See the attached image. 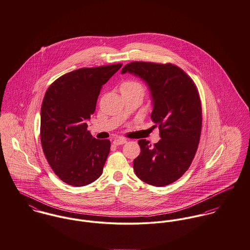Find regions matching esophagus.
I'll use <instances>...</instances> for the list:
<instances>
[{"label": "esophagus", "mask_w": 250, "mask_h": 250, "mask_svg": "<svg viewBox=\"0 0 250 250\" xmlns=\"http://www.w3.org/2000/svg\"><path fill=\"white\" fill-rule=\"evenodd\" d=\"M126 143V139L122 138V137H118V138L114 139L113 144L116 146H120V145H124Z\"/></svg>", "instance_id": "34e87169"}]
</instances>
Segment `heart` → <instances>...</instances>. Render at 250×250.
<instances>
[{
    "label": "heart",
    "instance_id": "b5f03b06",
    "mask_svg": "<svg viewBox=\"0 0 250 250\" xmlns=\"http://www.w3.org/2000/svg\"><path fill=\"white\" fill-rule=\"evenodd\" d=\"M121 93H139L142 96L146 93L145 85L136 80H127L120 86Z\"/></svg>",
    "mask_w": 250,
    "mask_h": 250
}]
</instances>
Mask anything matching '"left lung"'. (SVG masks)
I'll list each match as a JSON object with an SVG mask.
<instances>
[{
	"instance_id": "1",
	"label": "left lung",
	"mask_w": 250,
	"mask_h": 250,
	"mask_svg": "<svg viewBox=\"0 0 250 250\" xmlns=\"http://www.w3.org/2000/svg\"><path fill=\"white\" fill-rule=\"evenodd\" d=\"M143 79L151 92V120L160 131V141L153 146L139 140L141 153L133 161L136 175L144 182L162 187L179 179L191 166L202 126L199 93L194 81L171 63L133 61L122 74Z\"/></svg>"
}]
</instances>
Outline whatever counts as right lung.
<instances>
[{
	"mask_svg": "<svg viewBox=\"0 0 250 250\" xmlns=\"http://www.w3.org/2000/svg\"><path fill=\"white\" fill-rule=\"evenodd\" d=\"M122 65L67 73L51 84L45 94L40 123L43 152L56 175L69 185H88L103 173L110 141L94 138L85 122L95 112L102 86Z\"/></svg>",
	"mask_w": 250,
	"mask_h": 250,
	"instance_id": "1",
	"label": "right lung"
}]
</instances>
